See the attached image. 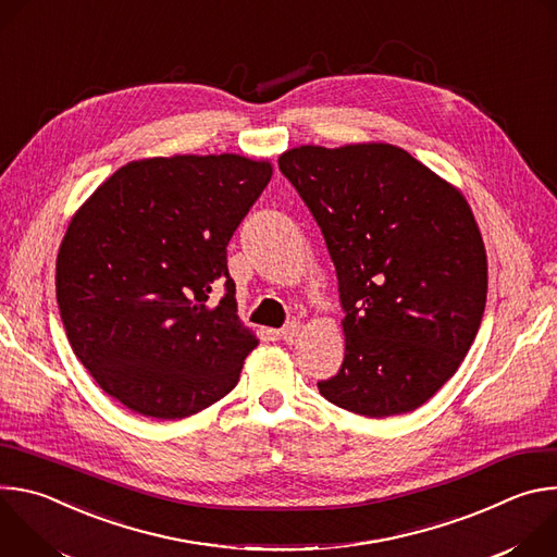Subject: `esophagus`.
I'll use <instances>...</instances> for the list:
<instances>
[{
    "mask_svg": "<svg viewBox=\"0 0 557 557\" xmlns=\"http://www.w3.org/2000/svg\"><path fill=\"white\" fill-rule=\"evenodd\" d=\"M299 324L297 322H288L282 331H280V337L286 342V344H295L297 337H299Z\"/></svg>",
    "mask_w": 557,
    "mask_h": 557,
    "instance_id": "34e87169",
    "label": "esophagus"
}]
</instances>
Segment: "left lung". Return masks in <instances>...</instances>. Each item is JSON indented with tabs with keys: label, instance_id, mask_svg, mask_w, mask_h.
<instances>
[{
	"label": "left lung",
	"instance_id": "8db88e82",
	"mask_svg": "<svg viewBox=\"0 0 557 557\" xmlns=\"http://www.w3.org/2000/svg\"><path fill=\"white\" fill-rule=\"evenodd\" d=\"M277 163L324 233L346 312L344 363L317 387L370 419L417 410L485 312L487 253L465 196L387 143L301 145Z\"/></svg>",
	"mask_w": 557,
	"mask_h": 557
}]
</instances>
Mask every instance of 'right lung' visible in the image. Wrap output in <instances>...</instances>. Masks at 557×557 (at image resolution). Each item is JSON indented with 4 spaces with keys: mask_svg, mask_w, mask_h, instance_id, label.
Segmentation results:
<instances>
[{
    "mask_svg": "<svg viewBox=\"0 0 557 557\" xmlns=\"http://www.w3.org/2000/svg\"><path fill=\"white\" fill-rule=\"evenodd\" d=\"M271 174L269 161L237 153L145 158L74 213L57 256L61 322L127 410L185 419L240 379L258 339L237 317L226 245ZM215 285L225 295L213 307Z\"/></svg>",
    "mask_w": 557,
    "mask_h": 557,
    "instance_id": "obj_1",
    "label": "right lung"
}]
</instances>
